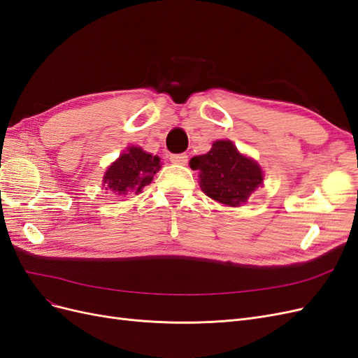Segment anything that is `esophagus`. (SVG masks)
Returning a JSON list of instances; mask_svg holds the SVG:
<instances>
[{
  "mask_svg": "<svg viewBox=\"0 0 358 358\" xmlns=\"http://www.w3.org/2000/svg\"><path fill=\"white\" fill-rule=\"evenodd\" d=\"M170 161L173 164H180L185 166L188 162V155L187 154H176V155H170Z\"/></svg>",
  "mask_w": 358,
  "mask_h": 358,
  "instance_id": "34e87169",
  "label": "esophagus"
}]
</instances>
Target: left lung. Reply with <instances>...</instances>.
Returning a JSON list of instances; mask_svg holds the SVG:
<instances>
[{
    "label": "left lung",
    "mask_w": 358,
    "mask_h": 358,
    "mask_svg": "<svg viewBox=\"0 0 358 358\" xmlns=\"http://www.w3.org/2000/svg\"><path fill=\"white\" fill-rule=\"evenodd\" d=\"M199 170L206 196L227 206H241L263 183V170L252 158L242 155L230 140H218L208 154L189 161Z\"/></svg>",
    "instance_id": "8db88e82"
}]
</instances>
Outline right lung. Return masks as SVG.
<instances>
[{"label":"right lung","instance_id":"right-lung-1","mask_svg":"<svg viewBox=\"0 0 358 358\" xmlns=\"http://www.w3.org/2000/svg\"><path fill=\"white\" fill-rule=\"evenodd\" d=\"M159 167V158L157 155L145 152L142 148L129 146L106 170L103 188L112 191L116 196H127L131 192L138 194L152 182Z\"/></svg>","mask_w":358,"mask_h":358}]
</instances>
